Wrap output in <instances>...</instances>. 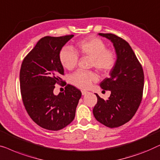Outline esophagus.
<instances>
[{"instance_id":"34e87169","label":"esophagus","mask_w":160,"mask_h":160,"mask_svg":"<svg viewBox=\"0 0 160 160\" xmlns=\"http://www.w3.org/2000/svg\"><path fill=\"white\" fill-rule=\"evenodd\" d=\"M81 93H82V95H85V94H87L88 93V91H85V90H82V91H81Z\"/></svg>"}]
</instances>
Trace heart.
<instances>
[{
	"instance_id": "heart-1",
	"label": "heart",
	"mask_w": 160,
	"mask_h": 160,
	"mask_svg": "<svg viewBox=\"0 0 160 160\" xmlns=\"http://www.w3.org/2000/svg\"><path fill=\"white\" fill-rule=\"evenodd\" d=\"M106 44L102 40L94 36L78 41L73 47L74 51L64 47L59 52V61L64 68L72 69L78 61V54L91 58V66L94 67L103 74H107L113 69L115 64V55L110 49L106 48ZM98 80V76L93 72L78 71L70 76V82L75 86L86 89L92 82Z\"/></svg>"
}]
</instances>
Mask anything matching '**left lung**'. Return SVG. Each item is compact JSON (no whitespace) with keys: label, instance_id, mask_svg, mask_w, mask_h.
<instances>
[{"label":"left lung","instance_id":"left-lung-1","mask_svg":"<svg viewBox=\"0 0 160 160\" xmlns=\"http://www.w3.org/2000/svg\"><path fill=\"white\" fill-rule=\"evenodd\" d=\"M109 39L115 49L117 60L109 78L100 83L111 91L107 100L100 97L93 109L96 120L107 127L118 128L131 120L141 102L144 75L142 67L128 42L111 33H98Z\"/></svg>","mask_w":160,"mask_h":160}]
</instances>
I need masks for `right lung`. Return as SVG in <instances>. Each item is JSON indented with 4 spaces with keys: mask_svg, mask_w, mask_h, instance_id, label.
<instances>
[{
    "mask_svg": "<svg viewBox=\"0 0 160 160\" xmlns=\"http://www.w3.org/2000/svg\"><path fill=\"white\" fill-rule=\"evenodd\" d=\"M73 36L41 38L22 62L19 80L24 107L36 124L46 130H59L70 124L82 96L71 85L63 93H53L64 75L59 52Z\"/></svg>",
    "mask_w": 160,
    "mask_h": 160,
    "instance_id": "right-lung-1",
    "label": "right lung"
}]
</instances>
